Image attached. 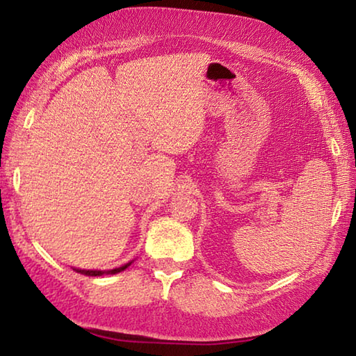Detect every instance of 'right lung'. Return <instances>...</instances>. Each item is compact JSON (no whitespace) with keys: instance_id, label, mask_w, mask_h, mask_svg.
Wrapping results in <instances>:
<instances>
[{"instance_id":"1","label":"right lung","mask_w":356,"mask_h":356,"mask_svg":"<svg viewBox=\"0 0 356 356\" xmlns=\"http://www.w3.org/2000/svg\"><path fill=\"white\" fill-rule=\"evenodd\" d=\"M131 262H129V264H125V265H122V267H119V268H113V270H78V268H75L78 273H83V275H88V276H102V275H114V273H119V272H122V270H125L129 267Z\"/></svg>"}]
</instances>
